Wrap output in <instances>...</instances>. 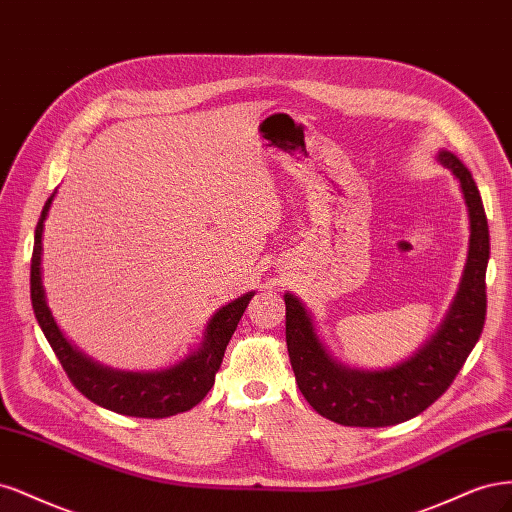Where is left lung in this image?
<instances>
[{"instance_id": "left-lung-1", "label": "left lung", "mask_w": 512, "mask_h": 512, "mask_svg": "<svg viewBox=\"0 0 512 512\" xmlns=\"http://www.w3.org/2000/svg\"><path fill=\"white\" fill-rule=\"evenodd\" d=\"M438 161L459 180L468 206L470 246L455 300L438 332L417 353L387 370H355L336 361L319 340L315 323L293 293H285L287 351L295 381L321 417L351 427H385L408 421L432 406L451 387L481 338L487 293L489 225L481 193L468 168L453 153Z\"/></svg>"}]
</instances>
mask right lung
Masks as SVG:
<instances>
[{"instance_id": "obj_1", "label": "right lung", "mask_w": 512, "mask_h": 512, "mask_svg": "<svg viewBox=\"0 0 512 512\" xmlns=\"http://www.w3.org/2000/svg\"><path fill=\"white\" fill-rule=\"evenodd\" d=\"M53 197L55 193L46 200L36 227L34 255H31V306H34L42 332L48 344L53 346L72 385L93 404L127 417L163 419L200 404L214 385V374L221 368L227 344L255 293H244L242 298L214 312L206 325L200 349L172 368L155 372H123L97 364V361L82 355L61 334L51 315V308L46 304L42 287V232Z\"/></svg>"}]
</instances>
